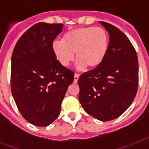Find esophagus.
<instances>
[{
	"instance_id": "1",
	"label": "esophagus",
	"mask_w": 149,
	"mask_h": 149,
	"mask_svg": "<svg viewBox=\"0 0 149 149\" xmlns=\"http://www.w3.org/2000/svg\"><path fill=\"white\" fill-rule=\"evenodd\" d=\"M79 77H80V75L77 74V73H75L74 75V83H77L78 81V79H79Z\"/></svg>"
}]
</instances>
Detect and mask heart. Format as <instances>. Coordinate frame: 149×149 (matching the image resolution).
I'll list each match as a JSON object with an SVG mask.
<instances>
[{"mask_svg": "<svg viewBox=\"0 0 149 149\" xmlns=\"http://www.w3.org/2000/svg\"><path fill=\"white\" fill-rule=\"evenodd\" d=\"M109 39L106 31L100 27H82L69 31L62 40H55L52 52L63 66H68L74 60L77 68L83 70L88 67L95 68L104 61L109 49Z\"/></svg>", "mask_w": 149, "mask_h": 149, "instance_id": "b5f03b06", "label": "heart"}]
</instances>
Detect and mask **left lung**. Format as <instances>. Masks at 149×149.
Wrapping results in <instances>:
<instances>
[{
    "label": "left lung",
    "mask_w": 149,
    "mask_h": 149,
    "mask_svg": "<svg viewBox=\"0 0 149 149\" xmlns=\"http://www.w3.org/2000/svg\"><path fill=\"white\" fill-rule=\"evenodd\" d=\"M109 34L106 56L98 67L78 79L79 100L84 111L101 121L117 118L136 95L139 67L136 52L119 29L100 21Z\"/></svg>",
    "instance_id": "8db88e82"
}]
</instances>
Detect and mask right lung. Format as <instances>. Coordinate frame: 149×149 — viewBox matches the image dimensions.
I'll return each instance as SVG.
<instances>
[{"mask_svg": "<svg viewBox=\"0 0 149 149\" xmlns=\"http://www.w3.org/2000/svg\"><path fill=\"white\" fill-rule=\"evenodd\" d=\"M62 29V24H34L18 40L12 55L13 97L22 116L39 127L58 117L74 80V72L61 65L52 52V42Z\"/></svg>", "mask_w": 149, "mask_h": 149, "instance_id": "add662e5", "label": "right lung"}]
</instances>
